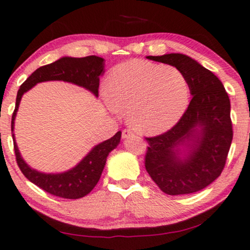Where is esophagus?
<instances>
[{
	"instance_id": "34e87169",
	"label": "esophagus",
	"mask_w": 250,
	"mask_h": 250,
	"mask_svg": "<svg viewBox=\"0 0 250 250\" xmlns=\"http://www.w3.org/2000/svg\"><path fill=\"white\" fill-rule=\"evenodd\" d=\"M132 135H133V132L130 129H125L124 131H122V138H128V137L132 136Z\"/></svg>"
}]
</instances>
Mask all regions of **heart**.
Returning <instances> with one entry per match:
<instances>
[{"label": "heart", "mask_w": 250, "mask_h": 250, "mask_svg": "<svg viewBox=\"0 0 250 250\" xmlns=\"http://www.w3.org/2000/svg\"><path fill=\"white\" fill-rule=\"evenodd\" d=\"M189 91L180 70L143 60L117 65L106 80L111 106L128 112L130 125L145 135H157L177 124L187 108Z\"/></svg>", "instance_id": "1"}]
</instances>
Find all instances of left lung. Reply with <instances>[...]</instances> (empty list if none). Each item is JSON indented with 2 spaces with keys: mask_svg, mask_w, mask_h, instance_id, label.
<instances>
[{
  "mask_svg": "<svg viewBox=\"0 0 250 250\" xmlns=\"http://www.w3.org/2000/svg\"><path fill=\"white\" fill-rule=\"evenodd\" d=\"M147 59L180 70L188 80L192 97L184 115L170 130L145 137L148 143L146 171L167 195L202 190L219 178L226 167L233 137L229 96L213 72L187 55L171 53ZM180 146L188 147L185 159L178 156Z\"/></svg>",
  "mask_w": 250,
  "mask_h": 250,
  "instance_id": "8db88e82",
  "label": "left lung"
}]
</instances>
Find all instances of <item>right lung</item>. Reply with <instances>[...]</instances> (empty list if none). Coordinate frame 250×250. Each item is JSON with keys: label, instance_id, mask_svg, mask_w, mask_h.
Returning <instances> with one entry per match:
<instances>
[{"label": "right lung", "instance_id": "right-lung-1", "mask_svg": "<svg viewBox=\"0 0 250 250\" xmlns=\"http://www.w3.org/2000/svg\"><path fill=\"white\" fill-rule=\"evenodd\" d=\"M103 72L104 60L95 55H89L86 58H66L65 56L51 64L38 68L20 86L17 94L16 107L11 120V131H13V128H15V119L21 97L36 83L47 82V80H63V82L82 86L90 90L97 97L100 76ZM12 138L17 164L28 180L53 196L66 199H78L88 195L97 185L105 163H106L107 155L120 143L121 132L118 131L112 138L95 146L77 167L64 173L58 174L42 173L28 167L26 162L20 156L15 135H12Z\"/></svg>", "mask_w": 250, "mask_h": 250}]
</instances>
